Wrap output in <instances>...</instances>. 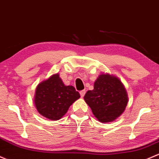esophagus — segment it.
<instances>
[{"label": "esophagus", "instance_id": "esophagus-1", "mask_svg": "<svg viewBox=\"0 0 159 159\" xmlns=\"http://www.w3.org/2000/svg\"><path fill=\"white\" fill-rule=\"evenodd\" d=\"M80 96H81V97H83V96H85V93H86V90L80 91Z\"/></svg>", "mask_w": 159, "mask_h": 159}]
</instances>
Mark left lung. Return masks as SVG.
I'll return each mask as SVG.
<instances>
[{"mask_svg": "<svg viewBox=\"0 0 159 159\" xmlns=\"http://www.w3.org/2000/svg\"><path fill=\"white\" fill-rule=\"evenodd\" d=\"M84 100L95 117L106 123L115 121L123 113L129 98L123 83L117 76L102 73L95 81L94 89L86 93Z\"/></svg>", "mask_w": 159, "mask_h": 159, "instance_id": "1", "label": "left lung"}]
</instances>
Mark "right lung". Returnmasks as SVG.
<instances>
[{
	"instance_id": "obj_1",
	"label": "right lung",
	"mask_w": 159,
	"mask_h": 159,
	"mask_svg": "<svg viewBox=\"0 0 159 159\" xmlns=\"http://www.w3.org/2000/svg\"><path fill=\"white\" fill-rule=\"evenodd\" d=\"M80 95L73 86H66L55 73L37 85L34 95V105L37 112L50 120L57 121L67 112Z\"/></svg>"
}]
</instances>
